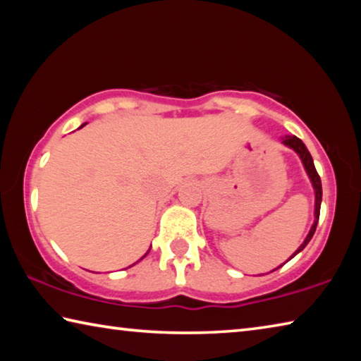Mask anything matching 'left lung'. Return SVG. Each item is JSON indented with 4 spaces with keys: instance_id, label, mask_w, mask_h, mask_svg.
Returning <instances> with one entry per match:
<instances>
[{
    "instance_id": "left-lung-1",
    "label": "left lung",
    "mask_w": 361,
    "mask_h": 361,
    "mask_svg": "<svg viewBox=\"0 0 361 361\" xmlns=\"http://www.w3.org/2000/svg\"><path fill=\"white\" fill-rule=\"evenodd\" d=\"M282 143H283L285 146H288V148L295 149V151L298 152V154H299V157H301L305 172H307L310 181H312V186H314V191H315V221H314V224H312V228H310L307 237H305V240L301 243V247H299V248L296 250V252L291 255V258H293V256H296L299 252H302L304 247L307 245V243L310 242V239H312L314 232H315V229H317V223H319V218H320V205H322V181H320L319 173H317V170H315L314 159H312V156H310L309 149L305 148V145L301 142V140H299V138L295 137V135H291V137L286 135V137L283 138ZM291 258H290V259H291ZM277 269H279V267H277Z\"/></svg>"
}]
</instances>
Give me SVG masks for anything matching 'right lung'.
I'll use <instances>...</instances> for the list:
<instances>
[{
    "mask_svg": "<svg viewBox=\"0 0 361 361\" xmlns=\"http://www.w3.org/2000/svg\"><path fill=\"white\" fill-rule=\"evenodd\" d=\"M82 126H84V124H82ZM82 126H81V127H82ZM81 127H79V129H81ZM148 253H149V250H148ZM148 253H146V255H148ZM146 255H145V256H146ZM145 256H143V258H145ZM143 258H142V259H143ZM129 267H130V266H129Z\"/></svg>",
    "mask_w": 361,
    "mask_h": 361,
    "instance_id": "right-lung-1",
    "label": "right lung"
}]
</instances>
